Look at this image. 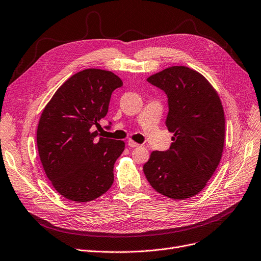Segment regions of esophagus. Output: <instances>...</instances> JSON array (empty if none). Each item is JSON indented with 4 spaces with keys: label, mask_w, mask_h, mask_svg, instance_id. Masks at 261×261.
I'll list each match as a JSON object with an SVG mask.
<instances>
[{
    "label": "esophagus",
    "mask_w": 261,
    "mask_h": 261,
    "mask_svg": "<svg viewBox=\"0 0 261 261\" xmlns=\"http://www.w3.org/2000/svg\"><path fill=\"white\" fill-rule=\"evenodd\" d=\"M128 145H129L130 147H132V148H134V147H139V146H140V144L135 143V142L132 141V140H129V141H128Z\"/></svg>",
    "instance_id": "34e87169"
}]
</instances>
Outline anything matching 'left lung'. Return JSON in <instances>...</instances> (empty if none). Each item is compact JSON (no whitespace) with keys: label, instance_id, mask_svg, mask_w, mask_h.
I'll return each mask as SVG.
<instances>
[{"label":"left lung","instance_id":"1","mask_svg":"<svg viewBox=\"0 0 261 261\" xmlns=\"http://www.w3.org/2000/svg\"><path fill=\"white\" fill-rule=\"evenodd\" d=\"M167 96L165 124L174 133L165 151H152L144 174L159 193L173 199L195 196L217 169L225 140L222 102L197 71L173 66L147 79Z\"/></svg>","mask_w":261,"mask_h":261}]
</instances>
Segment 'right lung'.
<instances>
[{"label":"right lung","mask_w":261,"mask_h":261,"mask_svg":"<svg viewBox=\"0 0 261 261\" xmlns=\"http://www.w3.org/2000/svg\"><path fill=\"white\" fill-rule=\"evenodd\" d=\"M121 86L111 71L85 69L68 79L43 109L37 128L39 158L63 197L87 202L113 185V168L124 143L98 139L94 129L101 128L99 121L108 114L112 93Z\"/></svg>","instance_id":"right-lung-1"}]
</instances>
